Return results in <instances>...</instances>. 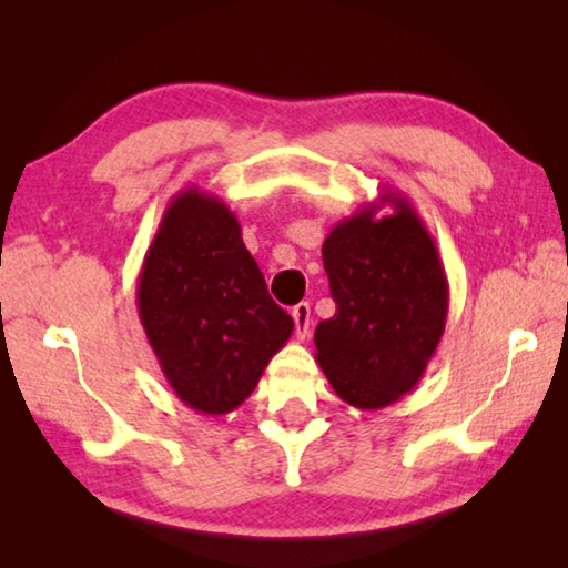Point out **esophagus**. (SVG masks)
I'll use <instances>...</instances> for the list:
<instances>
[{
    "mask_svg": "<svg viewBox=\"0 0 568 568\" xmlns=\"http://www.w3.org/2000/svg\"><path fill=\"white\" fill-rule=\"evenodd\" d=\"M293 321H295V335L297 341H305L311 335V305L307 303H297L293 307Z\"/></svg>",
    "mask_w": 568,
    "mask_h": 568,
    "instance_id": "1",
    "label": "esophagus"
}]
</instances>
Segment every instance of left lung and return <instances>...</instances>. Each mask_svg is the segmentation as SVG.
Returning a JSON list of instances; mask_svg holds the SVG:
<instances>
[{
  "instance_id": "1",
  "label": "left lung",
  "mask_w": 568,
  "mask_h": 568,
  "mask_svg": "<svg viewBox=\"0 0 568 568\" xmlns=\"http://www.w3.org/2000/svg\"><path fill=\"white\" fill-rule=\"evenodd\" d=\"M381 204L394 215L378 219ZM323 265L335 315L315 328V361L345 403L386 408L420 381L446 328L448 281L434 237L408 197L383 192L331 230Z\"/></svg>"
}]
</instances>
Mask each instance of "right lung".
I'll list each match as a JSON object with an SVG mask.
<instances>
[{
	"mask_svg": "<svg viewBox=\"0 0 568 568\" xmlns=\"http://www.w3.org/2000/svg\"><path fill=\"white\" fill-rule=\"evenodd\" d=\"M138 311L170 388L205 416L237 408L293 333L233 210L200 187L182 190L162 215Z\"/></svg>",
	"mask_w": 568,
	"mask_h": 568,
	"instance_id": "right-lung-1",
	"label": "right lung"
}]
</instances>
